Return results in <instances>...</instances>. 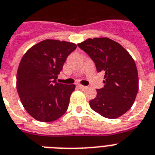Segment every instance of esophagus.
Instances as JSON below:
<instances>
[{
    "label": "esophagus",
    "instance_id": "34e87169",
    "mask_svg": "<svg viewBox=\"0 0 155 155\" xmlns=\"http://www.w3.org/2000/svg\"><path fill=\"white\" fill-rule=\"evenodd\" d=\"M78 87L80 88V89H81V90H85L86 88H87V87H85V86H83V85H81V84H79V85L77 86Z\"/></svg>",
    "mask_w": 155,
    "mask_h": 155
}]
</instances>
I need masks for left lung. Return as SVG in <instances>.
Here are the masks:
<instances>
[{
  "mask_svg": "<svg viewBox=\"0 0 155 155\" xmlns=\"http://www.w3.org/2000/svg\"><path fill=\"white\" fill-rule=\"evenodd\" d=\"M78 46L93 60L97 71L105 72L104 87L97 90L90 106L104 117H120L132 107L139 90L133 58L120 44L108 38H88Z\"/></svg>",
  "mask_w": 155,
  "mask_h": 155,
  "instance_id": "8db88e82",
  "label": "left lung"
}]
</instances>
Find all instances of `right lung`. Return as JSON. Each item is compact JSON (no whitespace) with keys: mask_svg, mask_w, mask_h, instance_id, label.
Instances as JSON below:
<instances>
[{"mask_svg":"<svg viewBox=\"0 0 155 155\" xmlns=\"http://www.w3.org/2000/svg\"><path fill=\"white\" fill-rule=\"evenodd\" d=\"M75 49L72 42L45 39L30 48L22 58L16 88L24 109L38 121H53L67 111L75 86L56 80L68 56Z\"/></svg>","mask_w":155,"mask_h":155,"instance_id":"1","label":"right lung"}]
</instances>
